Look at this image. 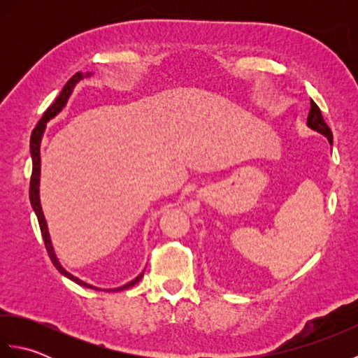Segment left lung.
<instances>
[{"instance_id": "left-lung-1", "label": "left lung", "mask_w": 358, "mask_h": 358, "mask_svg": "<svg viewBox=\"0 0 358 358\" xmlns=\"http://www.w3.org/2000/svg\"><path fill=\"white\" fill-rule=\"evenodd\" d=\"M308 124H309V127H313V129H315V131L328 136L329 143L332 144L331 129H329L328 124H326V121L323 120L320 108H318V106L313 100H310V110H309V115H308Z\"/></svg>"}]
</instances>
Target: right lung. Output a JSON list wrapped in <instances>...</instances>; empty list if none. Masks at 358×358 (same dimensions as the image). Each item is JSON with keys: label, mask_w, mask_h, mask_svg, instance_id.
<instances>
[{"label": "right lung", "mask_w": 358, "mask_h": 358, "mask_svg": "<svg viewBox=\"0 0 358 358\" xmlns=\"http://www.w3.org/2000/svg\"><path fill=\"white\" fill-rule=\"evenodd\" d=\"M89 75V73H87ZM83 78V73L81 72H77L73 75V77L66 83L64 87L62 92H59L58 98L55 100V103H52L48 110H45L43 113L41 120L38 121V124L34 127L32 131V136H30V154H32V177H30V187H29V196H30V203H32V208L35 210L36 214V218H38V223H40V229H41V235H43V240H44V246H45V250H48V254L50 257V260L53 263V266L63 273V275H66L67 278H71L72 281H75V283L80 285V286H85V287H90V289H98L92 285H87L85 283V281H81L80 278L73 277L72 273L67 272L62 264L58 263L57 257H55V252H53V248H52V243H50V238H49V232H48V226H45V220H44V215H43V210H41V204H40V195H38V185H40V163H41V158H40V143H41V135L44 132V127H45V123L50 118H53L57 115V113L62 110L64 108V104L67 101V98H69V95L72 94V89L75 87V85ZM143 277V273H140L138 277H136L135 280H132L131 283H127L124 286L121 287H117V289H109V292L112 291H123V289H127L134 286L136 281H140Z\"/></svg>", "instance_id": "add662e5"}]
</instances>
